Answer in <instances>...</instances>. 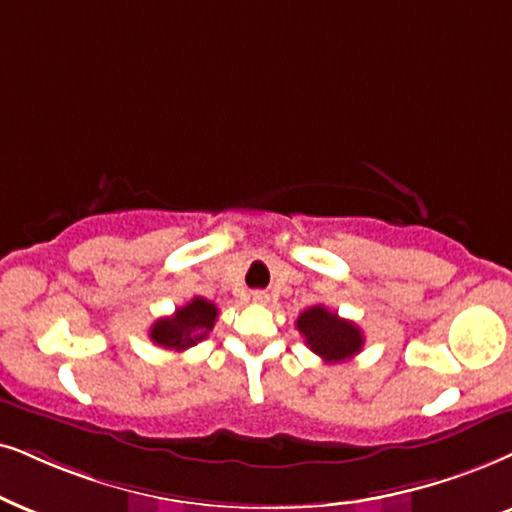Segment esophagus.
<instances>
[{
	"instance_id": "34e87169",
	"label": "esophagus",
	"mask_w": 512,
	"mask_h": 512,
	"mask_svg": "<svg viewBox=\"0 0 512 512\" xmlns=\"http://www.w3.org/2000/svg\"><path fill=\"white\" fill-rule=\"evenodd\" d=\"M252 300H255V302H267L269 295L264 293V290H255V293H252Z\"/></svg>"
}]
</instances>
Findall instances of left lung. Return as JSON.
Segmentation results:
<instances>
[{
	"mask_svg": "<svg viewBox=\"0 0 512 512\" xmlns=\"http://www.w3.org/2000/svg\"><path fill=\"white\" fill-rule=\"evenodd\" d=\"M295 326L304 335L307 347L314 354H319L326 364H338V361L352 359L364 347L361 328L354 326L352 321L340 319L335 312H328L323 304L304 309L297 316Z\"/></svg>",
	"mask_w": 512,
	"mask_h": 512,
	"instance_id": "1",
	"label": "left lung"
}]
</instances>
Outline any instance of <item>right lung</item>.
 Here are the masks:
<instances>
[{
    "instance_id": "right-lung-1",
    "label": "right lung",
    "mask_w": 512,
    "mask_h": 512,
    "mask_svg": "<svg viewBox=\"0 0 512 512\" xmlns=\"http://www.w3.org/2000/svg\"><path fill=\"white\" fill-rule=\"evenodd\" d=\"M217 304L208 302L205 297H193L189 304L179 307L172 316H163L151 326V340L163 349L184 352L200 340L208 338V333L215 328L217 321Z\"/></svg>"
}]
</instances>
